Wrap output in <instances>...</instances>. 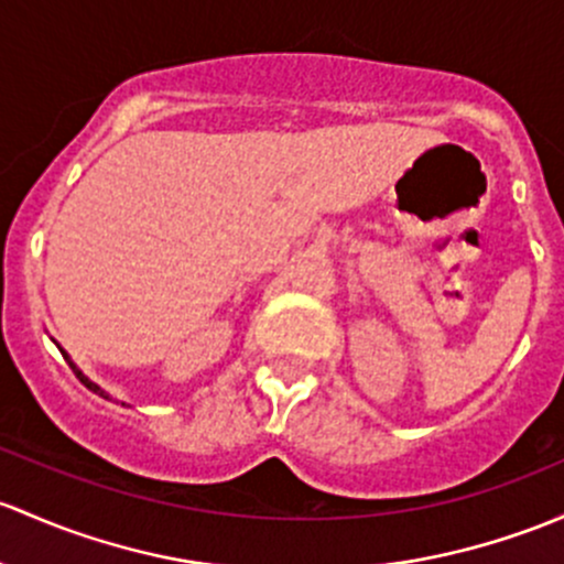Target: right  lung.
I'll return each mask as SVG.
<instances>
[{"label": "right lung", "mask_w": 564, "mask_h": 564, "mask_svg": "<svg viewBox=\"0 0 564 564\" xmlns=\"http://www.w3.org/2000/svg\"><path fill=\"white\" fill-rule=\"evenodd\" d=\"M58 351H62V346H58ZM64 354V359H67V365L69 367H73V372H75V376H78L80 378V383H83V387H86V389H91L94 391V394H99V397H105V400H112V397L108 394V391H105L102 387H99V383H94L91 381V378H88V376H83V370H80V367L78 365H75V361L73 359H69V354L67 351H62ZM121 405H127V402H121Z\"/></svg>", "instance_id": "right-lung-1"}]
</instances>
